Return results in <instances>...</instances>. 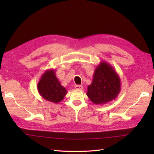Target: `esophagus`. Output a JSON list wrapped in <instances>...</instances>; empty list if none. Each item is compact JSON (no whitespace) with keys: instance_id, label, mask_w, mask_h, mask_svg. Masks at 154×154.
<instances>
[{"instance_id":"obj_1","label":"esophagus","mask_w":154,"mask_h":154,"mask_svg":"<svg viewBox=\"0 0 154 154\" xmlns=\"http://www.w3.org/2000/svg\"><path fill=\"white\" fill-rule=\"evenodd\" d=\"M75 89H77V90H81L83 88V87L82 85H75Z\"/></svg>"}]
</instances>
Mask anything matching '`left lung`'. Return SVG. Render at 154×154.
<instances>
[{
	"label": "left lung",
	"mask_w": 154,
	"mask_h": 154,
	"mask_svg": "<svg viewBox=\"0 0 154 154\" xmlns=\"http://www.w3.org/2000/svg\"><path fill=\"white\" fill-rule=\"evenodd\" d=\"M120 90L119 74L109 63L101 61L94 70L92 83L87 87V97L94 104L103 105L115 100Z\"/></svg>",
	"instance_id": "obj_1"
}]
</instances>
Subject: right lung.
Wrapping results in <instances>:
<instances>
[{
	"mask_svg": "<svg viewBox=\"0 0 154 154\" xmlns=\"http://www.w3.org/2000/svg\"><path fill=\"white\" fill-rule=\"evenodd\" d=\"M37 89L42 98L54 103L63 100L67 93L57 79L54 69H48L42 75L37 85Z\"/></svg>",
	"mask_w": 154,
	"mask_h": 154,
	"instance_id": "1",
	"label": "right lung"
}]
</instances>
